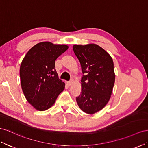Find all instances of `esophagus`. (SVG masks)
Instances as JSON below:
<instances>
[{
	"label": "esophagus",
	"mask_w": 148,
	"mask_h": 148,
	"mask_svg": "<svg viewBox=\"0 0 148 148\" xmlns=\"http://www.w3.org/2000/svg\"><path fill=\"white\" fill-rule=\"evenodd\" d=\"M73 83H74L73 81H69V82H67V84H68V86H69L73 85Z\"/></svg>",
	"instance_id": "1"
}]
</instances>
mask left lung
Returning <instances> with one entry per match:
<instances>
[{
	"label": "left lung",
	"mask_w": 148,
	"mask_h": 148,
	"mask_svg": "<svg viewBox=\"0 0 148 148\" xmlns=\"http://www.w3.org/2000/svg\"><path fill=\"white\" fill-rule=\"evenodd\" d=\"M73 48L84 74L76 102L84 112L92 115L104 108L111 97L115 80L113 60L97 45H74Z\"/></svg>",
	"instance_id": "8db88e82"
}]
</instances>
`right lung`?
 I'll use <instances>...</instances> for the list:
<instances>
[{
	"label": "right lung",
	"instance_id": "right-lung-1",
	"mask_svg": "<svg viewBox=\"0 0 148 148\" xmlns=\"http://www.w3.org/2000/svg\"><path fill=\"white\" fill-rule=\"evenodd\" d=\"M66 45L41 42L29 49L20 67L21 86L28 102L37 110L52 107L65 84L59 79L55 61L68 49Z\"/></svg>",
	"mask_w": 148,
	"mask_h": 148
}]
</instances>
